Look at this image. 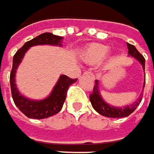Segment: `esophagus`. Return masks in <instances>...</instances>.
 Returning a JSON list of instances; mask_svg holds the SVG:
<instances>
[{
  "label": "esophagus",
  "mask_w": 154,
  "mask_h": 154,
  "mask_svg": "<svg viewBox=\"0 0 154 154\" xmlns=\"http://www.w3.org/2000/svg\"><path fill=\"white\" fill-rule=\"evenodd\" d=\"M84 74H87V75L90 76V77H91V79H92L93 81H94V75L91 72H84Z\"/></svg>",
  "instance_id": "1"
}]
</instances>
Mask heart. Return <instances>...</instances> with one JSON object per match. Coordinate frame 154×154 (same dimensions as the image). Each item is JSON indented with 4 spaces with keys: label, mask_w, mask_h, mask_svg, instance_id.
<instances>
[{
    "label": "heart",
    "mask_w": 154,
    "mask_h": 154,
    "mask_svg": "<svg viewBox=\"0 0 154 154\" xmlns=\"http://www.w3.org/2000/svg\"><path fill=\"white\" fill-rule=\"evenodd\" d=\"M109 51L110 49L107 45L101 44H94L88 46L85 51L82 55V60L87 64L96 65L106 58Z\"/></svg>",
    "instance_id": "obj_1"
}]
</instances>
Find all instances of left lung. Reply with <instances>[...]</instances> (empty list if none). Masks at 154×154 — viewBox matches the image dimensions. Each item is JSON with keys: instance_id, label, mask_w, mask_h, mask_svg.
Masks as SVG:
<instances>
[{"instance_id": "obj_1", "label": "left lung", "mask_w": 154, "mask_h": 154, "mask_svg": "<svg viewBox=\"0 0 154 154\" xmlns=\"http://www.w3.org/2000/svg\"><path fill=\"white\" fill-rule=\"evenodd\" d=\"M127 47H128V56L134 58L135 60H137L142 66L144 71H145V63L146 60L144 59V57L139 53V51L136 49V47L131 44L127 43ZM146 77V75H145ZM145 82H146V79L144 82L143 88H145ZM142 96H143V92H141L140 95L138 96L137 100L132 103L131 104L126 105V106H123V107H116L111 104H109L103 100V98L102 97L100 90H99V81H95V85L94 86V90L92 94L89 96V100L90 103L94 109V110L96 112H98L100 115L104 116L107 117H111V118H121V117H126L128 116H130L139 105L141 100H142Z\"/></svg>"}]
</instances>
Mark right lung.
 I'll return each mask as SVG.
<instances>
[{
    "instance_id": "obj_1",
    "label": "right lung",
    "mask_w": 154,
    "mask_h": 154,
    "mask_svg": "<svg viewBox=\"0 0 154 154\" xmlns=\"http://www.w3.org/2000/svg\"><path fill=\"white\" fill-rule=\"evenodd\" d=\"M63 38L49 32L43 33L26 42L17 51L13 58V66L10 72V88L14 103L17 108L29 118L44 119L59 113L65 103L69 86L77 82V79H71L65 74H61L53 87L51 92L45 99H29L20 93L16 84L17 70L23 60L25 53L30 47L35 45H56L62 46Z\"/></svg>"
}]
</instances>
